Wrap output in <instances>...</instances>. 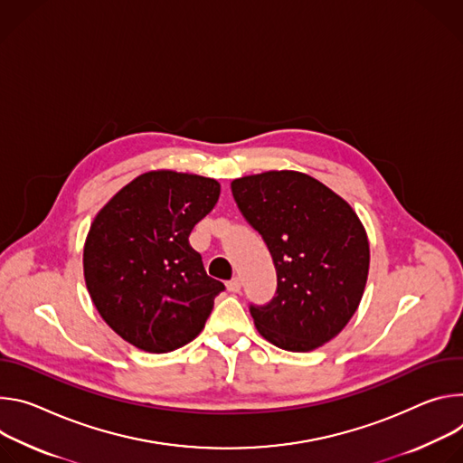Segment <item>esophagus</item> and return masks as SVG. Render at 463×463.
Instances as JSON below:
<instances>
[{
    "instance_id": "1",
    "label": "esophagus",
    "mask_w": 463,
    "mask_h": 463,
    "mask_svg": "<svg viewBox=\"0 0 463 463\" xmlns=\"http://www.w3.org/2000/svg\"><path fill=\"white\" fill-rule=\"evenodd\" d=\"M226 287H228L230 292H239V290H241V279H239V278H233V279H230V281L226 283Z\"/></svg>"
}]
</instances>
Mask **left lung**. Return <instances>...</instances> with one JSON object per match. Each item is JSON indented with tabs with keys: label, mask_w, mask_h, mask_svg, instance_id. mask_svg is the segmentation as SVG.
<instances>
[{
	"label": "left lung",
	"mask_w": 463,
	"mask_h": 463,
	"mask_svg": "<svg viewBox=\"0 0 463 463\" xmlns=\"http://www.w3.org/2000/svg\"><path fill=\"white\" fill-rule=\"evenodd\" d=\"M248 224L269 246L276 296L250 305L258 331L287 351H313L335 338L363 299L368 235L351 205L296 171H269L232 182Z\"/></svg>",
	"instance_id": "left-lung-1"
}]
</instances>
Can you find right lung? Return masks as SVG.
I'll return each mask as SVG.
<instances>
[{"mask_svg": "<svg viewBox=\"0 0 463 463\" xmlns=\"http://www.w3.org/2000/svg\"><path fill=\"white\" fill-rule=\"evenodd\" d=\"M213 178L150 171L93 219L84 279L95 309L123 340L169 353L198 336L224 285L203 270L189 233L219 200Z\"/></svg>", "mask_w": 463, "mask_h": 463, "instance_id": "right-lung-1", "label": "right lung"}]
</instances>
